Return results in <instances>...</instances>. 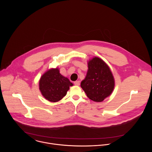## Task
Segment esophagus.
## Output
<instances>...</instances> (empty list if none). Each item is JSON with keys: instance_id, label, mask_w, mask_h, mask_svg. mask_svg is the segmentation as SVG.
Here are the masks:
<instances>
[{"instance_id": "obj_1", "label": "esophagus", "mask_w": 152, "mask_h": 152, "mask_svg": "<svg viewBox=\"0 0 152 152\" xmlns=\"http://www.w3.org/2000/svg\"><path fill=\"white\" fill-rule=\"evenodd\" d=\"M74 84H75V85L78 86V85H80V81H79V80H76V81L74 82Z\"/></svg>"}]
</instances>
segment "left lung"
<instances>
[{"label":"left lung","instance_id":"obj_1","mask_svg":"<svg viewBox=\"0 0 152 152\" xmlns=\"http://www.w3.org/2000/svg\"><path fill=\"white\" fill-rule=\"evenodd\" d=\"M88 65L87 74L80 86L90 99L102 102L114 90V77L107 65L99 58H93Z\"/></svg>","mask_w":152,"mask_h":152}]
</instances>
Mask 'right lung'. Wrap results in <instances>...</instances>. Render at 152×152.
<instances>
[{
    "mask_svg": "<svg viewBox=\"0 0 152 152\" xmlns=\"http://www.w3.org/2000/svg\"><path fill=\"white\" fill-rule=\"evenodd\" d=\"M73 85L69 79L59 73L58 68L52 69L43 75L39 83L42 95L48 100L56 102L67 94L69 87Z\"/></svg>",
    "mask_w": 152,
    "mask_h": 152,
    "instance_id": "add662e5",
    "label": "right lung"
}]
</instances>
